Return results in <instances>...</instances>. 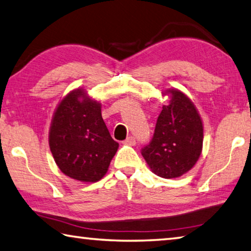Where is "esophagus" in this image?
Segmentation results:
<instances>
[{"label":"esophagus","instance_id":"esophagus-1","mask_svg":"<svg viewBox=\"0 0 251 251\" xmlns=\"http://www.w3.org/2000/svg\"><path fill=\"white\" fill-rule=\"evenodd\" d=\"M125 145H129V146H134L136 144V139L135 137H133V136H129V137L126 138V141L124 142Z\"/></svg>","mask_w":251,"mask_h":251}]
</instances>
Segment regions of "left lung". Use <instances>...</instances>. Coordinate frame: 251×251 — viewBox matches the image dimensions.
I'll use <instances>...</instances> for the list:
<instances>
[{
  "label": "left lung",
  "mask_w": 251,
  "mask_h": 251,
  "mask_svg": "<svg viewBox=\"0 0 251 251\" xmlns=\"http://www.w3.org/2000/svg\"><path fill=\"white\" fill-rule=\"evenodd\" d=\"M167 105L157 118L151 143L142 148L151 172L157 176L176 178L194 167L201 154L203 126L198 110L188 96L172 88Z\"/></svg>",
  "instance_id": "obj_1"
}]
</instances>
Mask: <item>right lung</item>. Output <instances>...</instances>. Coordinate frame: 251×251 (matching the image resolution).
<instances>
[{
    "label": "right lung",
    "mask_w": 251,
    "mask_h": 251,
    "mask_svg": "<svg viewBox=\"0 0 251 251\" xmlns=\"http://www.w3.org/2000/svg\"><path fill=\"white\" fill-rule=\"evenodd\" d=\"M49 144L61 172L83 182L101 179L118 148L101 117L100 103L83 88L72 91L57 105Z\"/></svg>",
    "instance_id": "right-lung-1"
}]
</instances>
